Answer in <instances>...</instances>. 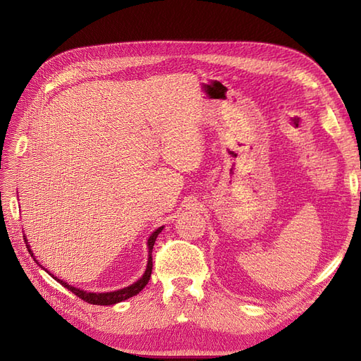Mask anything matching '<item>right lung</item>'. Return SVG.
Returning a JSON list of instances; mask_svg holds the SVG:
<instances>
[{
  "mask_svg": "<svg viewBox=\"0 0 361 361\" xmlns=\"http://www.w3.org/2000/svg\"><path fill=\"white\" fill-rule=\"evenodd\" d=\"M164 227H159V228H157V231L152 233L150 236H149V239H147V247H149V259H147V267H146V271H145V274H143V277H141L140 280H137L134 285H130V286H128V288H123V289H118V290H114V292H104V293H97V292H87V290H82V289H78V288H75V286H72V285H68L66 281H63V280H60V279H57V277H54L52 274V277L56 279L60 285H63L64 288H68L71 292H73L76 297H80L81 300H84L85 302H89V304H96V305H113V304H117V302H122V301H125V300H128V298H130V297H134V295H137V293H140L141 292V289H143L147 283H149V280H150V274H152V267H154V264H152V250H154V245H155V241H157V238H158V235L161 233V231H162ZM25 239V238H24ZM25 243H27V239H25ZM27 248H28V253L32 256V251L30 250V245H28V243H27ZM32 259L36 260V264H37V259L32 256ZM39 265V264H37ZM47 271V269H45Z\"/></svg>",
  "mask_w": 361,
  "mask_h": 361,
  "instance_id": "obj_1",
  "label": "right lung"
}]
</instances>
